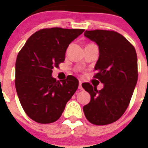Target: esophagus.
Returning a JSON list of instances; mask_svg holds the SVG:
<instances>
[{"mask_svg":"<svg viewBox=\"0 0 148 148\" xmlns=\"http://www.w3.org/2000/svg\"><path fill=\"white\" fill-rule=\"evenodd\" d=\"M82 81H79V84H78V89H79V90H83V87H82Z\"/></svg>","mask_w":148,"mask_h":148,"instance_id":"obj_1","label":"esophagus"}]
</instances>
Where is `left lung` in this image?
Returning <instances> with one entry per match:
<instances>
[{
	"mask_svg": "<svg viewBox=\"0 0 148 148\" xmlns=\"http://www.w3.org/2000/svg\"><path fill=\"white\" fill-rule=\"evenodd\" d=\"M84 36L99 46L94 78L104 87L98 90L90 83L82 84L91 96L90 103L84 106V113L93 125H108L121 118L130 104L138 80L136 52L123 35L114 31L86 30Z\"/></svg>",
	"mask_w": 148,
	"mask_h": 148,
	"instance_id": "1",
	"label": "left lung"
}]
</instances>
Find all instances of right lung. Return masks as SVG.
<instances>
[{"label": "right lung", "mask_w": 148, "mask_h": 148, "mask_svg": "<svg viewBox=\"0 0 148 148\" xmlns=\"http://www.w3.org/2000/svg\"><path fill=\"white\" fill-rule=\"evenodd\" d=\"M84 29H42L29 38L15 63V88L23 110L40 124L57 121L75 93L78 81L68 75L61 82L52 76L53 69L64 61L68 46Z\"/></svg>", "instance_id": "1"}]
</instances>
